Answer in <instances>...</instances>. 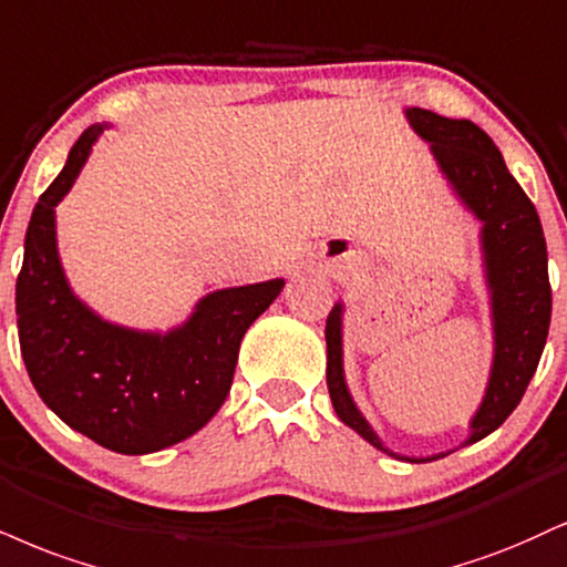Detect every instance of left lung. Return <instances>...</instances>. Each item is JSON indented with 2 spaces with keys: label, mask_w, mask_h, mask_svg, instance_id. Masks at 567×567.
<instances>
[{
  "label": "left lung",
  "mask_w": 567,
  "mask_h": 567,
  "mask_svg": "<svg viewBox=\"0 0 567 567\" xmlns=\"http://www.w3.org/2000/svg\"><path fill=\"white\" fill-rule=\"evenodd\" d=\"M409 126L431 142V153L441 174L481 221V250L491 296L494 327V361L486 395L470 420V435L462 446L494 433L534 378L544 343L549 336L551 288L547 271V240L534 203L507 172L494 140L467 118H443L425 107H406ZM327 340V391L338 417L370 441L374 449L406 462H431L452 454L401 456L391 452L370 422L353 404L343 372V303L332 306L324 327Z\"/></svg>",
  "instance_id": "left-lung-1"
}]
</instances>
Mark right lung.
Masks as SVG:
<instances>
[{"label": "right lung", "instance_id": "obj_1", "mask_svg": "<svg viewBox=\"0 0 567 567\" xmlns=\"http://www.w3.org/2000/svg\"><path fill=\"white\" fill-rule=\"evenodd\" d=\"M105 124L89 126L33 208L16 285L20 353L37 393L73 431L118 454H153L221 409L240 340L285 279L214 290L168 332L105 322L73 296L58 254L54 206L71 193Z\"/></svg>", "mask_w": 567, "mask_h": 567}]
</instances>
